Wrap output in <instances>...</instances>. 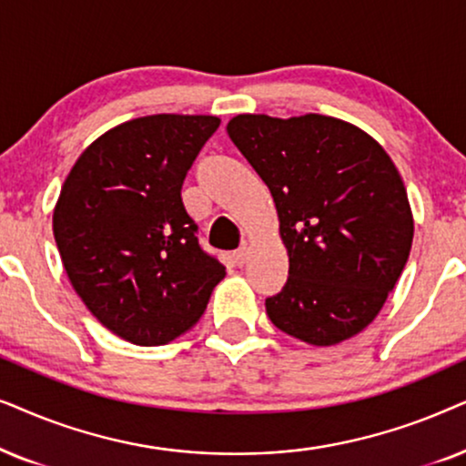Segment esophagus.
<instances>
[{"instance_id": "obj_1", "label": "esophagus", "mask_w": 466, "mask_h": 466, "mask_svg": "<svg viewBox=\"0 0 466 466\" xmlns=\"http://www.w3.org/2000/svg\"><path fill=\"white\" fill-rule=\"evenodd\" d=\"M232 259H234V264H237V266H245L247 259H249V247H240L238 251H234Z\"/></svg>"}]
</instances>
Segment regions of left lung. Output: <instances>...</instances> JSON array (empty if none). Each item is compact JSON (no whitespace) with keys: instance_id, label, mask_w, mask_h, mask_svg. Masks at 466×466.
Returning a JSON list of instances; mask_svg holds the SVG:
<instances>
[{"instance_id":"1","label":"left lung","mask_w":466,"mask_h":466,"mask_svg":"<svg viewBox=\"0 0 466 466\" xmlns=\"http://www.w3.org/2000/svg\"><path fill=\"white\" fill-rule=\"evenodd\" d=\"M228 136L268 185L289 277L266 313L302 343L362 332L405 268L413 215L394 161L343 119L237 115Z\"/></svg>"}]
</instances>
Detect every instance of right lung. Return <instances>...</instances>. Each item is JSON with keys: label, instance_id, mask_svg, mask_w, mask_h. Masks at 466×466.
<instances>
[{"label": "right lung", "instance_id": "obj_1", "mask_svg": "<svg viewBox=\"0 0 466 466\" xmlns=\"http://www.w3.org/2000/svg\"><path fill=\"white\" fill-rule=\"evenodd\" d=\"M213 115H148L80 153L61 185L53 234L72 288L104 328L166 345L198 324L223 264L198 245L181 200Z\"/></svg>", "mask_w": 466, "mask_h": 466}]
</instances>
